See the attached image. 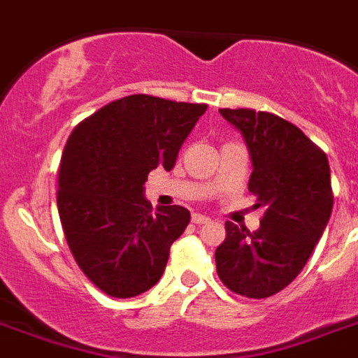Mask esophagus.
I'll return each instance as SVG.
<instances>
[{"mask_svg": "<svg viewBox=\"0 0 358 358\" xmlns=\"http://www.w3.org/2000/svg\"><path fill=\"white\" fill-rule=\"evenodd\" d=\"M193 223H195V224H206V223H212V219L206 217V215H202V213H193Z\"/></svg>", "mask_w": 358, "mask_h": 358, "instance_id": "esophagus-1", "label": "esophagus"}]
</instances>
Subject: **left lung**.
<instances>
[{"label":"left lung","instance_id":"obj_1","mask_svg":"<svg viewBox=\"0 0 358 358\" xmlns=\"http://www.w3.org/2000/svg\"><path fill=\"white\" fill-rule=\"evenodd\" d=\"M243 135L252 173L249 191L264 208L260 229L227 221L215 250L217 275L234 294L250 299L284 289L310 258L333 212L325 152L297 126L255 109H219Z\"/></svg>","mask_w":358,"mask_h":358}]
</instances>
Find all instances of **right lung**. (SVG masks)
Returning a JSON list of instances; mask_svg holds the SVG:
<instances>
[{"label": "right lung", "mask_w": 358, "mask_h": 358, "mask_svg": "<svg viewBox=\"0 0 358 358\" xmlns=\"http://www.w3.org/2000/svg\"><path fill=\"white\" fill-rule=\"evenodd\" d=\"M206 108L131 94L70 134L59 167V217L78 266L103 294L128 299L162 278L191 215L182 206L152 212L145 182L156 167H174Z\"/></svg>", "instance_id": "obj_1"}]
</instances>
